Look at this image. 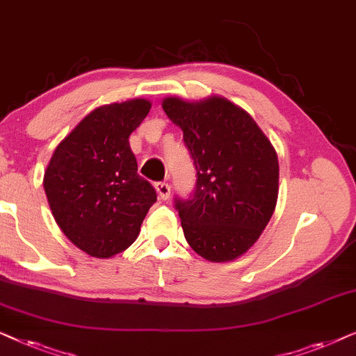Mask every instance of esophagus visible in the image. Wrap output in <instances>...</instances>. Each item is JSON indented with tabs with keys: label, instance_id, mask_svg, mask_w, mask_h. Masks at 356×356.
Returning <instances> with one entry per match:
<instances>
[{
	"label": "esophagus",
	"instance_id": "34e87169",
	"mask_svg": "<svg viewBox=\"0 0 356 356\" xmlns=\"http://www.w3.org/2000/svg\"><path fill=\"white\" fill-rule=\"evenodd\" d=\"M154 188H156V192H158V197L161 198V200H168V198L170 197V186L168 182H156Z\"/></svg>",
	"mask_w": 356,
	"mask_h": 356
}]
</instances>
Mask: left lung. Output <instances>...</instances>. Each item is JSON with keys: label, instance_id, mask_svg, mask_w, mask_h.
<instances>
[{"label": "left lung", "instance_id": "1", "mask_svg": "<svg viewBox=\"0 0 356 356\" xmlns=\"http://www.w3.org/2000/svg\"><path fill=\"white\" fill-rule=\"evenodd\" d=\"M163 108L184 131L197 169L193 195L175 198L188 245L210 262L241 257L277 207V151L244 108L221 96L165 97Z\"/></svg>", "mask_w": 356, "mask_h": 356}]
</instances>
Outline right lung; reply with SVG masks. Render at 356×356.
Here are the masks:
<instances>
[{"mask_svg":"<svg viewBox=\"0 0 356 356\" xmlns=\"http://www.w3.org/2000/svg\"><path fill=\"white\" fill-rule=\"evenodd\" d=\"M149 108L146 99L94 108L47 165L44 188L56 225L92 257L108 259L130 248L156 202L129 143Z\"/></svg>","mask_w":356,"mask_h":356,"instance_id":"add662e5","label":"right lung"}]
</instances>
